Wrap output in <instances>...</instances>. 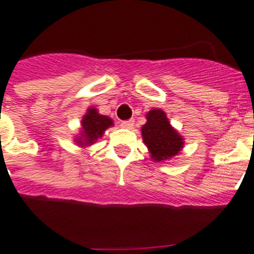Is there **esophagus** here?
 <instances>
[{"label":"esophagus","mask_w":254,"mask_h":254,"mask_svg":"<svg viewBox=\"0 0 254 254\" xmlns=\"http://www.w3.org/2000/svg\"><path fill=\"white\" fill-rule=\"evenodd\" d=\"M121 127H127V129H131L134 127V120L133 119H130V120H125L121 123Z\"/></svg>","instance_id":"34e87169"}]
</instances>
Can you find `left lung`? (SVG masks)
Returning a JSON list of instances; mask_svg holds the SVG:
<instances>
[{
  "mask_svg": "<svg viewBox=\"0 0 254 254\" xmlns=\"http://www.w3.org/2000/svg\"><path fill=\"white\" fill-rule=\"evenodd\" d=\"M145 119L147 123L142 127V136L152 160L161 162L178 156L184 145V139L171 127L166 112L153 109L145 115Z\"/></svg>",
  "mask_w": 254,
  "mask_h": 254,
  "instance_id": "1",
  "label": "left lung"
}]
</instances>
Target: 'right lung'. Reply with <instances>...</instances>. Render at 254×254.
Returning a JSON list of instances; mask_svg holds the SVG:
<instances>
[{"label":"right lung","instance_id":"add662e5","mask_svg":"<svg viewBox=\"0 0 254 254\" xmlns=\"http://www.w3.org/2000/svg\"><path fill=\"white\" fill-rule=\"evenodd\" d=\"M114 125V121L105 115L98 114V110L89 107L87 114L81 119V131L78 138H75L76 144L80 147L92 145L98 138L103 135L106 129Z\"/></svg>","mask_w":254,"mask_h":254}]
</instances>
